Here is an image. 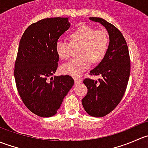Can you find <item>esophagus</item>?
<instances>
[{"label":"esophagus","instance_id":"obj_1","mask_svg":"<svg viewBox=\"0 0 148 148\" xmlns=\"http://www.w3.org/2000/svg\"><path fill=\"white\" fill-rule=\"evenodd\" d=\"M74 82H75V84H79L82 82V78H74Z\"/></svg>","mask_w":148,"mask_h":148}]
</instances>
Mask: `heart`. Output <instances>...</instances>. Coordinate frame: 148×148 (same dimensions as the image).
<instances>
[{
  "instance_id": "b5f03b06",
  "label": "heart",
  "mask_w": 148,
  "mask_h": 148,
  "mask_svg": "<svg viewBox=\"0 0 148 148\" xmlns=\"http://www.w3.org/2000/svg\"><path fill=\"white\" fill-rule=\"evenodd\" d=\"M70 44L58 40L55 51L61 59H68L71 46L77 49L79 56L71 59L62 66L64 74L79 77L88 69L91 62L98 63L102 60L109 47V37L104 30H96L89 26H80L73 30L69 36Z\"/></svg>"
}]
</instances>
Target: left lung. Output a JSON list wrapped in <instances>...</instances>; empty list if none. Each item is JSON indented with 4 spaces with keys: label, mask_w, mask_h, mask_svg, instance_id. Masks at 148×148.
Returning <instances> with one entry per match:
<instances>
[{
    "label": "left lung",
    "mask_w": 148,
    "mask_h": 148,
    "mask_svg": "<svg viewBox=\"0 0 148 148\" xmlns=\"http://www.w3.org/2000/svg\"><path fill=\"white\" fill-rule=\"evenodd\" d=\"M107 30L110 36L108 50L103 59L89 73L102 75L99 82L86 78L88 89L82 102L85 111L92 117H102L111 112L123 97L130 74V59L127 42L120 30L102 18L90 17Z\"/></svg>",
    "instance_id": "obj_1"
}]
</instances>
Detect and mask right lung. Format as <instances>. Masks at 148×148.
Masks as SVG:
<instances>
[{"instance_id":"obj_1","label":"right lung","mask_w":148,"mask_h":148,"mask_svg":"<svg viewBox=\"0 0 148 148\" xmlns=\"http://www.w3.org/2000/svg\"><path fill=\"white\" fill-rule=\"evenodd\" d=\"M68 18H49L32 23L20 40L14 77L21 99L28 110L42 117L56 114L74 84L69 75L49 77L58 68L55 44L68 30Z\"/></svg>"}]
</instances>
